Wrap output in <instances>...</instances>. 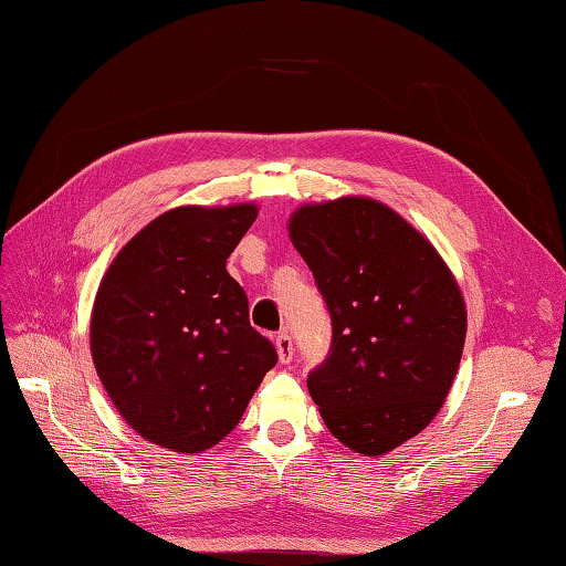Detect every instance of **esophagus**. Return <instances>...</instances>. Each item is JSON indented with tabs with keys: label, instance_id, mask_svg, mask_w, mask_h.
I'll use <instances>...</instances> for the list:
<instances>
[{
	"label": "esophagus",
	"instance_id": "esophagus-1",
	"mask_svg": "<svg viewBox=\"0 0 566 566\" xmlns=\"http://www.w3.org/2000/svg\"><path fill=\"white\" fill-rule=\"evenodd\" d=\"M274 347H277V354H280V361H282V364L292 361V357H294L292 335H289V333H280L277 337H274Z\"/></svg>",
	"mask_w": 566,
	"mask_h": 566
}]
</instances>
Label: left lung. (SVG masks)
<instances>
[{
  "mask_svg": "<svg viewBox=\"0 0 566 566\" xmlns=\"http://www.w3.org/2000/svg\"><path fill=\"white\" fill-rule=\"evenodd\" d=\"M289 235L331 313V352L308 371L323 422L357 453L396 449L449 396L465 343L461 289L422 233L366 197L301 207Z\"/></svg>",
  "mask_w": 566,
  "mask_h": 566,
  "instance_id": "8db88e82",
  "label": "left lung"
}]
</instances>
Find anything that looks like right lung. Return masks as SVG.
I'll list each match as a JSON object with an SVG mask.
<instances>
[{
	"instance_id": "right-lung-1",
	"label": "right lung",
	"mask_w": 566,
	"mask_h": 566,
	"mask_svg": "<svg viewBox=\"0 0 566 566\" xmlns=\"http://www.w3.org/2000/svg\"><path fill=\"white\" fill-rule=\"evenodd\" d=\"M255 217L253 205L170 209L117 253L98 286L91 354L101 384L125 422L164 449L200 453L221 441L277 364L227 272Z\"/></svg>"
}]
</instances>
